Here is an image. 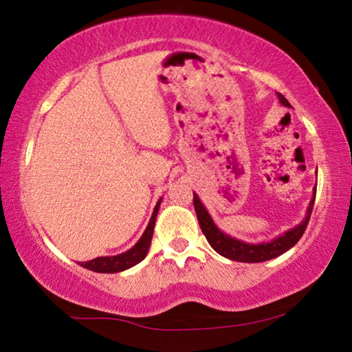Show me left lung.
Here are the masks:
<instances>
[{
	"instance_id": "8db88e82",
	"label": "left lung",
	"mask_w": 352,
	"mask_h": 352,
	"mask_svg": "<svg viewBox=\"0 0 352 352\" xmlns=\"http://www.w3.org/2000/svg\"><path fill=\"white\" fill-rule=\"evenodd\" d=\"M276 96L279 99V104L287 107V109H292L289 100L285 99L281 93H276ZM312 192L314 194H312L311 201H309L306 216L300 223L295 225L294 228L284 231L283 234L273 237L272 241H264L258 243L237 239V237L226 234L225 231L220 230L216 225V222L212 220L211 214L208 212L205 205L201 204V200L195 192H194V210H195V214H197L200 228L204 231L205 237L208 239V242H210V245L216 250L220 256H223L226 259L239 261V262H264V261H270L273 258H278V256H281L283 253L287 252V250L294 247L295 243L301 239V236L305 234L309 219H311V214L314 210L315 194H317L315 188Z\"/></svg>"
}]
</instances>
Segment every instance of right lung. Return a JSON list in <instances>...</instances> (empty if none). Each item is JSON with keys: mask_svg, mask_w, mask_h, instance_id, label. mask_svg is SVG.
<instances>
[{"mask_svg": "<svg viewBox=\"0 0 352 352\" xmlns=\"http://www.w3.org/2000/svg\"><path fill=\"white\" fill-rule=\"evenodd\" d=\"M162 200L163 199H160L157 201V205H155V208H153L152 217H151V220H148V225L146 226L144 233H142L140 241L136 242L132 248L121 254L99 256V258L82 262V264L79 262V264L82 267H85V269H88V270H93L98 273H118V272L127 270V269H130V267H133L136 264H140V262L147 256L148 247H151V243H152L155 220H157V214L160 210V205H162Z\"/></svg>", "mask_w": 352, "mask_h": 352, "instance_id": "right-lung-1", "label": "right lung"}]
</instances>
